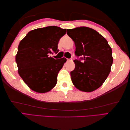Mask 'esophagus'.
Masks as SVG:
<instances>
[{"instance_id":"34e87169","label":"esophagus","mask_w":130,"mask_h":130,"mask_svg":"<svg viewBox=\"0 0 130 130\" xmlns=\"http://www.w3.org/2000/svg\"><path fill=\"white\" fill-rule=\"evenodd\" d=\"M72 60V59H67V61H71Z\"/></svg>"}]
</instances>
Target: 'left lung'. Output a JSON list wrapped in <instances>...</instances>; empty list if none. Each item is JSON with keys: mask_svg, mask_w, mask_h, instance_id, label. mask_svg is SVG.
<instances>
[{"mask_svg": "<svg viewBox=\"0 0 130 130\" xmlns=\"http://www.w3.org/2000/svg\"><path fill=\"white\" fill-rule=\"evenodd\" d=\"M67 34L75 45V68L70 72L79 90L90 92L100 87L111 71L112 50L107 41L95 30L86 27L68 29Z\"/></svg>", "mask_w": 130, "mask_h": 130, "instance_id": "1", "label": "left lung"}]
</instances>
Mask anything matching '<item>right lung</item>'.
Listing matches in <instances>:
<instances>
[{
  "instance_id": "add662e5",
  "label": "right lung",
  "mask_w": 130,
  "mask_h": 130,
  "mask_svg": "<svg viewBox=\"0 0 130 130\" xmlns=\"http://www.w3.org/2000/svg\"><path fill=\"white\" fill-rule=\"evenodd\" d=\"M66 31L56 26L35 29L19 43L15 56L18 74L35 92L46 93L56 84L58 73L67 59L55 60L48 55L59 52L58 43Z\"/></svg>"
}]
</instances>
